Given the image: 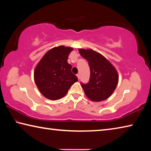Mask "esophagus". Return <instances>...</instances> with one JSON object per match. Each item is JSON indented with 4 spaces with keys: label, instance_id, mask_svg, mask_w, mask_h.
Here are the masks:
<instances>
[{
    "label": "esophagus",
    "instance_id": "34e87169",
    "mask_svg": "<svg viewBox=\"0 0 151 151\" xmlns=\"http://www.w3.org/2000/svg\"><path fill=\"white\" fill-rule=\"evenodd\" d=\"M76 76H77V78L79 80V78H80V75H79V74H77V75H76Z\"/></svg>",
    "mask_w": 151,
    "mask_h": 151
}]
</instances>
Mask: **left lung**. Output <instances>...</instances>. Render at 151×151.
Wrapping results in <instances>:
<instances>
[{"mask_svg": "<svg viewBox=\"0 0 151 151\" xmlns=\"http://www.w3.org/2000/svg\"><path fill=\"white\" fill-rule=\"evenodd\" d=\"M78 52L87 60L91 70L89 83L81 84L85 95L94 102L105 101L118 85L119 74L116 68L103 55L91 48H78Z\"/></svg>", "mask_w": 151, "mask_h": 151, "instance_id": "8db88e82", "label": "left lung"}]
</instances>
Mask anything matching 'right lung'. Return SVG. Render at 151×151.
Here are the masks:
<instances>
[{
    "label": "right lung",
    "instance_id": "add662e5",
    "mask_svg": "<svg viewBox=\"0 0 151 151\" xmlns=\"http://www.w3.org/2000/svg\"><path fill=\"white\" fill-rule=\"evenodd\" d=\"M73 48L58 46L48 50L36 66L34 80L43 96L52 101L65 96L71 85L78 81L67 62Z\"/></svg>",
    "mask_w": 151,
    "mask_h": 151
}]
</instances>
